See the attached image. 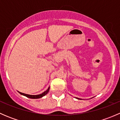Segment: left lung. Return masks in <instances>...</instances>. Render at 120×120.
Returning a JSON list of instances; mask_svg holds the SVG:
<instances>
[{
    "mask_svg": "<svg viewBox=\"0 0 120 120\" xmlns=\"http://www.w3.org/2000/svg\"><path fill=\"white\" fill-rule=\"evenodd\" d=\"M77 99H80V100H81V99H79V98H77Z\"/></svg>",
    "mask_w": 120,
    "mask_h": 120,
    "instance_id": "obj_1",
    "label": "left lung"
}]
</instances>
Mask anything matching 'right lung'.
<instances>
[{
	"label": "right lung",
	"instance_id": "add662e5",
	"mask_svg": "<svg viewBox=\"0 0 120 120\" xmlns=\"http://www.w3.org/2000/svg\"><path fill=\"white\" fill-rule=\"evenodd\" d=\"M49 88H50V87H49V88H48V89H47V90H46V91H45L44 92L42 93V94H39V95H28V94H24V93L20 92H19L20 93V94H21V95H24V96H26V97H27V98H31V99H39V98H41L43 97V96H45V95H46V94H48V92H49Z\"/></svg>",
	"mask_w": 120,
	"mask_h": 120
}]
</instances>
